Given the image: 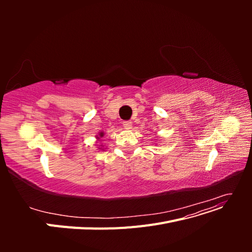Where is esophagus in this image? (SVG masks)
<instances>
[{"mask_svg": "<svg viewBox=\"0 0 252 252\" xmlns=\"http://www.w3.org/2000/svg\"><path fill=\"white\" fill-rule=\"evenodd\" d=\"M123 126H124V128H126V129H130L131 127H132V123L130 121H124L123 122Z\"/></svg>", "mask_w": 252, "mask_h": 252, "instance_id": "1", "label": "esophagus"}]
</instances>
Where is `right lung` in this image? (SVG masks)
<instances>
[{"label":"right lung","mask_w":252,"mask_h":252,"mask_svg":"<svg viewBox=\"0 0 252 252\" xmlns=\"http://www.w3.org/2000/svg\"><path fill=\"white\" fill-rule=\"evenodd\" d=\"M98 135H100V136H96V139H97V140H100V138H103V135H104V133H103V132H100V133H98ZM102 147H104V146H102V145H101V147H100V148H98V149H103Z\"/></svg>","instance_id":"obj_1"}]
</instances>
